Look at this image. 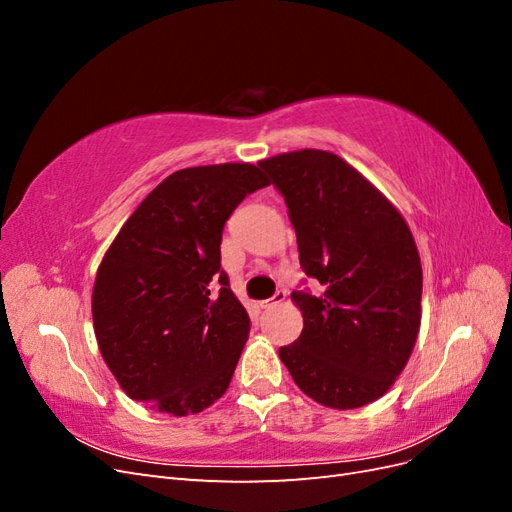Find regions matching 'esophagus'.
<instances>
[{"mask_svg": "<svg viewBox=\"0 0 512 512\" xmlns=\"http://www.w3.org/2000/svg\"><path fill=\"white\" fill-rule=\"evenodd\" d=\"M286 297H288V294H286V290H277V292L273 294V297H271V299H267V301H262L260 305H262V307H265V309H271V307H275V305H280V303H284V301H286Z\"/></svg>", "mask_w": 512, "mask_h": 512, "instance_id": "1", "label": "esophagus"}]
</instances>
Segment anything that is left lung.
<instances>
[{
	"mask_svg": "<svg viewBox=\"0 0 512 512\" xmlns=\"http://www.w3.org/2000/svg\"><path fill=\"white\" fill-rule=\"evenodd\" d=\"M282 192L299 260L322 294L294 290L303 331L280 348L299 389L352 410L391 389L421 329L423 269L401 213L331 151L301 149L258 162Z\"/></svg>",
	"mask_w": 512,
	"mask_h": 512,
	"instance_id": "left-lung-1",
	"label": "left lung"
}]
</instances>
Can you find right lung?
Returning <instances> with one entry per match:
<instances>
[{"instance_id": "obj_1", "label": "right lung", "mask_w": 512, "mask_h": 512, "mask_svg": "<svg viewBox=\"0 0 512 512\" xmlns=\"http://www.w3.org/2000/svg\"><path fill=\"white\" fill-rule=\"evenodd\" d=\"M265 185L245 162L183 168L121 226L98 267L91 314L102 359L128 397L188 416L226 393L250 316L222 269V232Z\"/></svg>"}]
</instances>
